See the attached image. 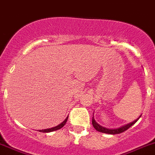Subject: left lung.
I'll return each mask as SVG.
<instances>
[{
  "mask_svg": "<svg viewBox=\"0 0 155 155\" xmlns=\"http://www.w3.org/2000/svg\"><path fill=\"white\" fill-rule=\"evenodd\" d=\"M140 117H141V115H140L138 118H137L135 120L132 121V122L130 123H128V124H127L123 125V126L120 127H117V128H107V127H105L101 126V125L99 124L97 121L95 120L94 117H93L92 124H93V127L97 130V131L101 132V133H104V134H118L124 132L125 130H127L128 129V128H130L131 126H133L135 123L138 120L139 118H140Z\"/></svg>",
  "mask_w": 155,
  "mask_h": 155,
  "instance_id": "left-lung-1",
  "label": "left lung"
}]
</instances>
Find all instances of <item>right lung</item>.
I'll return each instance as SVG.
<instances>
[{"label":"right lung","mask_w":155,"mask_h":155,"mask_svg":"<svg viewBox=\"0 0 155 155\" xmlns=\"http://www.w3.org/2000/svg\"><path fill=\"white\" fill-rule=\"evenodd\" d=\"M68 117H69V116H68L67 117L65 118V120L64 121H62V123H61L60 124L57 125V126L55 127H53L51 128H48V129H43V130H39L38 131L40 132H42V133H49V132H52V131H55V130H59L61 129V128L62 127L64 126V125L65 124V123H66V121H67L68 120Z\"/></svg>","instance_id":"add662e5"}]
</instances>
